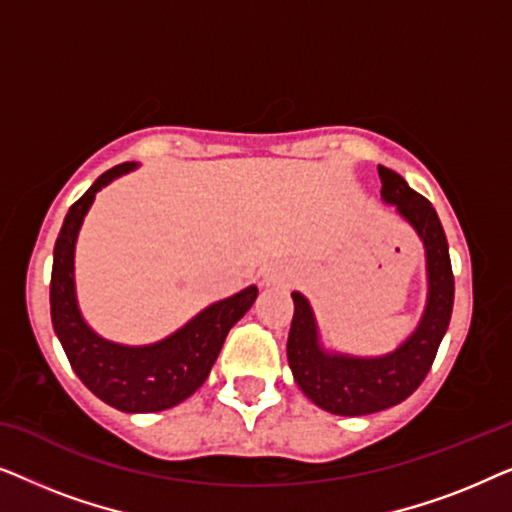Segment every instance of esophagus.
Wrapping results in <instances>:
<instances>
[{"label":"esophagus","mask_w":512,"mask_h":512,"mask_svg":"<svg viewBox=\"0 0 512 512\" xmlns=\"http://www.w3.org/2000/svg\"><path fill=\"white\" fill-rule=\"evenodd\" d=\"M289 284H291L289 272L279 268H268L263 272V286H268V289H275V286H289Z\"/></svg>","instance_id":"obj_1"}]
</instances>
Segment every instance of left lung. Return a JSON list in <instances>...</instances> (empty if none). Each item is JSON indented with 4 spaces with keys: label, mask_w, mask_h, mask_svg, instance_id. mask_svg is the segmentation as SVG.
<instances>
[{
    "label": "left lung",
    "mask_w": 512,
    "mask_h": 512,
    "mask_svg": "<svg viewBox=\"0 0 512 512\" xmlns=\"http://www.w3.org/2000/svg\"><path fill=\"white\" fill-rule=\"evenodd\" d=\"M382 200L415 230L426 256V305L415 331L394 352L354 356L326 349L317 317L303 293L293 291V321L286 356L300 391L321 410L342 417H361L403 403L415 391L436 359L440 340L450 326L454 277L445 230L431 202L412 191L401 174L377 167Z\"/></svg>",
    "instance_id": "1"
}]
</instances>
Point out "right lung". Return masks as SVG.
I'll return each instance as SVG.
<instances>
[{"label":"right lung","mask_w":512,"mask_h":512,"mask_svg":"<svg viewBox=\"0 0 512 512\" xmlns=\"http://www.w3.org/2000/svg\"><path fill=\"white\" fill-rule=\"evenodd\" d=\"M132 170H137V163L111 167L69 207L53 249L51 319L74 373L100 401L121 412H160L202 387L228 331L254 305L258 289L247 286L235 296L216 300L151 345H121L95 333L76 298V240L95 195Z\"/></svg>","instance_id":"add662e5"}]
</instances>
